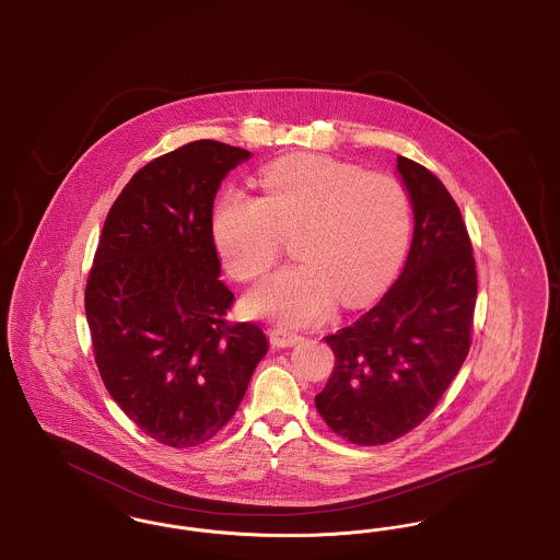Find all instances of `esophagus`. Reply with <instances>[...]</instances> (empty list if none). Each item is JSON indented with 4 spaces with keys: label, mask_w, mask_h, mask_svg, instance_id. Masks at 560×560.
Segmentation results:
<instances>
[{
    "label": "esophagus",
    "mask_w": 560,
    "mask_h": 560,
    "mask_svg": "<svg viewBox=\"0 0 560 560\" xmlns=\"http://www.w3.org/2000/svg\"><path fill=\"white\" fill-rule=\"evenodd\" d=\"M268 338H270V345L277 348L293 347V345H298L302 340L300 334H295V331L288 329V327H281V325L270 327L268 329Z\"/></svg>",
    "instance_id": "1"
}]
</instances>
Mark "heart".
Returning <instances> with one entry per match:
<instances>
[{
  "mask_svg": "<svg viewBox=\"0 0 560 560\" xmlns=\"http://www.w3.org/2000/svg\"><path fill=\"white\" fill-rule=\"evenodd\" d=\"M411 231L407 190L388 174L323 155L275 161L260 176V197L226 190L212 215L215 247L229 270L262 277L292 235L300 260L254 288V315L302 325L327 315L336 300L359 304L399 267Z\"/></svg>",
  "mask_w": 560,
  "mask_h": 560,
  "instance_id": "obj_1",
  "label": "heart"
}]
</instances>
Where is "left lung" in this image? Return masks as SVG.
Returning a JSON list of instances; mask_svg holds the SVG:
<instances>
[{"label":"left lung","mask_w":560,"mask_h":560,"mask_svg":"<svg viewBox=\"0 0 560 560\" xmlns=\"http://www.w3.org/2000/svg\"><path fill=\"white\" fill-rule=\"evenodd\" d=\"M416 229L405 268L382 300L325 338L336 354L315 397L325 424L354 445H384L420 427L472 345L477 267L462 212L445 185L397 158Z\"/></svg>","instance_id":"8db88e82"}]
</instances>
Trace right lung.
I'll return each mask as SVG.
<instances>
[{
  "label": "right lung",
  "mask_w": 560,
  "mask_h": 560,
  "mask_svg": "<svg viewBox=\"0 0 560 560\" xmlns=\"http://www.w3.org/2000/svg\"><path fill=\"white\" fill-rule=\"evenodd\" d=\"M249 151L195 140L149 161L108 210L85 283L94 361L110 397L167 447L210 441L267 354L265 331L229 320L212 212Z\"/></svg>",
  "instance_id": "obj_1"
}]
</instances>
